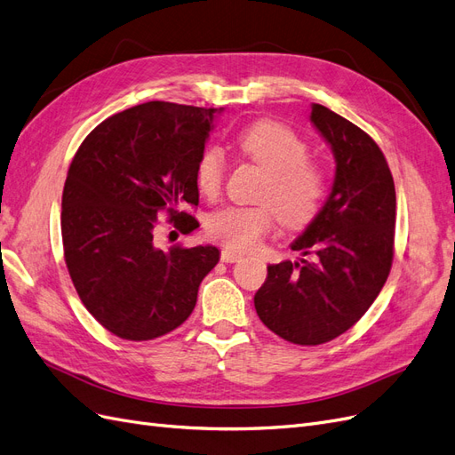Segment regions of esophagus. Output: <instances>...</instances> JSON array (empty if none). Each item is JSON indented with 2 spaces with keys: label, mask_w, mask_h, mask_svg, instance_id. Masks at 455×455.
Here are the masks:
<instances>
[{
  "label": "esophagus",
  "mask_w": 455,
  "mask_h": 455,
  "mask_svg": "<svg viewBox=\"0 0 455 455\" xmlns=\"http://www.w3.org/2000/svg\"><path fill=\"white\" fill-rule=\"evenodd\" d=\"M242 259H243V255L238 253V251H232V249H223V251H221V260L223 262H238Z\"/></svg>",
  "instance_id": "34e87169"
}]
</instances>
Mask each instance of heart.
<instances>
[{"mask_svg": "<svg viewBox=\"0 0 455 455\" xmlns=\"http://www.w3.org/2000/svg\"><path fill=\"white\" fill-rule=\"evenodd\" d=\"M238 151L267 173L259 198L270 206H228L206 219L210 238L230 249H251L274 228L275 217L289 228L312 223L327 195V173L307 158V143L291 128L260 121L234 138ZM227 163L219 148H206L195 168L200 193L215 198L225 181Z\"/></svg>", "mask_w": 455, "mask_h": 455, "instance_id": "obj_1", "label": "heart"}]
</instances>
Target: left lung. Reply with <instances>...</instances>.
<instances>
[{
  "label": "left lung",
  "instance_id": "left-lung-1",
  "mask_svg": "<svg viewBox=\"0 0 455 455\" xmlns=\"http://www.w3.org/2000/svg\"><path fill=\"white\" fill-rule=\"evenodd\" d=\"M310 121L331 145V195L291 243L300 260L270 265L255 310L272 332L299 346L325 344L354 327L382 291L393 262L395 183L376 141L325 106Z\"/></svg>",
  "mask_w": 455,
  "mask_h": 455
}]
</instances>
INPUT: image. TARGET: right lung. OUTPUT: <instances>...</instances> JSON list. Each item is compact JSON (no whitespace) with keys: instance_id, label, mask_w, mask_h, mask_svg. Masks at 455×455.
<instances>
[{"instance_id":"add662e5","label":"right lung","mask_w":455,"mask_h":455,"mask_svg":"<svg viewBox=\"0 0 455 455\" xmlns=\"http://www.w3.org/2000/svg\"><path fill=\"white\" fill-rule=\"evenodd\" d=\"M223 109L148 101L100 123L71 160L62 195L64 259L79 299L124 340H153L193 314L219 262L213 245L163 251V212L188 234L198 221L195 168Z\"/></svg>"}]
</instances>
